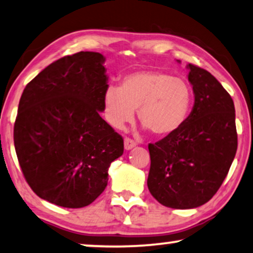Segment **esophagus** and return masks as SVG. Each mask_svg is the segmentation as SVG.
I'll list each match as a JSON object with an SVG mask.
<instances>
[{
  "label": "esophagus",
  "instance_id": "esophagus-1",
  "mask_svg": "<svg viewBox=\"0 0 253 253\" xmlns=\"http://www.w3.org/2000/svg\"><path fill=\"white\" fill-rule=\"evenodd\" d=\"M124 144H125V149L129 150V149H132L133 147L136 146V142H135V141H134V140L129 139V137H125Z\"/></svg>",
  "mask_w": 253,
  "mask_h": 253
}]
</instances>
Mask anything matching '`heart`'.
<instances>
[{"label":"heart","instance_id":"heart-1","mask_svg":"<svg viewBox=\"0 0 253 253\" xmlns=\"http://www.w3.org/2000/svg\"><path fill=\"white\" fill-rule=\"evenodd\" d=\"M106 120L118 129L133 120L135 110L141 123L157 135L179 129L190 113L192 90L180 77L157 70L128 74L120 86H106L103 97Z\"/></svg>","mask_w":253,"mask_h":253}]
</instances>
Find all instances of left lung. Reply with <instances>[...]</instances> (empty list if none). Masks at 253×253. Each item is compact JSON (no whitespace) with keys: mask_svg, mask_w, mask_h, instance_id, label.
<instances>
[{"mask_svg":"<svg viewBox=\"0 0 253 253\" xmlns=\"http://www.w3.org/2000/svg\"><path fill=\"white\" fill-rule=\"evenodd\" d=\"M194 105L179 129L149 143L148 188L158 203L190 210L210 201L237 150L235 106L210 72L188 63Z\"/></svg>","mask_w":253,"mask_h":253,"instance_id":"8db88e82","label":"left lung"}]
</instances>
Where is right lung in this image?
I'll return each mask as SVG.
<instances>
[{"label": "right lung", "instance_id": "1", "mask_svg": "<svg viewBox=\"0 0 253 253\" xmlns=\"http://www.w3.org/2000/svg\"><path fill=\"white\" fill-rule=\"evenodd\" d=\"M105 58L79 52L42 70L22 93L13 142L32 191L48 203L82 208L109 180L124 139L102 117L107 84Z\"/></svg>", "mask_w": 253, "mask_h": 253}]
</instances>
